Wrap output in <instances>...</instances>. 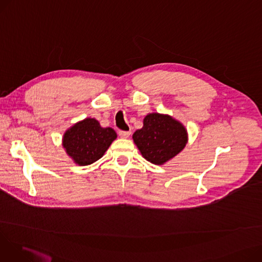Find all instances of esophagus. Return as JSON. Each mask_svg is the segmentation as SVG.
<instances>
[{
	"label": "esophagus",
	"instance_id": "obj_1",
	"mask_svg": "<svg viewBox=\"0 0 262 262\" xmlns=\"http://www.w3.org/2000/svg\"><path fill=\"white\" fill-rule=\"evenodd\" d=\"M119 136L121 137V138H128L129 136H130V132L129 130H119Z\"/></svg>",
	"mask_w": 262,
	"mask_h": 262
}]
</instances>
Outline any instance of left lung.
Instances as JSON below:
<instances>
[{
  "instance_id": "obj_1",
  "label": "left lung",
  "mask_w": 262,
  "mask_h": 262,
  "mask_svg": "<svg viewBox=\"0 0 262 262\" xmlns=\"http://www.w3.org/2000/svg\"><path fill=\"white\" fill-rule=\"evenodd\" d=\"M133 139L147 161L163 164L184 148L187 134L180 122L155 113L144 118L143 127L135 132Z\"/></svg>"
}]
</instances>
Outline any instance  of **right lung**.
<instances>
[{"mask_svg": "<svg viewBox=\"0 0 262 262\" xmlns=\"http://www.w3.org/2000/svg\"><path fill=\"white\" fill-rule=\"evenodd\" d=\"M116 138L113 128H103L96 119L87 118L64 134L63 146L77 164L89 165L101 158Z\"/></svg>", "mask_w": 262, "mask_h": 262, "instance_id": "obj_1", "label": "right lung"}]
</instances>
